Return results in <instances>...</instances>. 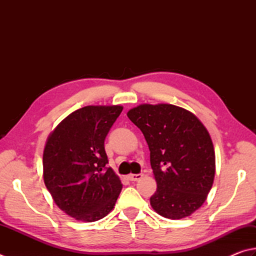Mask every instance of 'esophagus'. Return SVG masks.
Wrapping results in <instances>:
<instances>
[{
	"mask_svg": "<svg viewBox=\"0 0 256 256\" xmlns=\"http://www.w3.org/2000/svg\"><path fill=\"white\" fill-rule=\"evenodd\" d=\"M128 178L132 182H137L139 180H142V174H130V175L128 176Z\"/></svg>",
	"mask_w": 256,
	"mask_h": 256,
	"instance_id": "obj_1",
	"label": "esophagus"
}]
</instances>
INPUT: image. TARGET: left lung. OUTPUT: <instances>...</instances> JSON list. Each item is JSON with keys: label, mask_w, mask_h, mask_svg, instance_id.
I'll list each match as a JSON object with an SVG mask.
<instances>
[{"label": "left lung", "mask_w": 256, "mask_h": 256, "mask_svg": "<svg viewBox=\"0 0 256 256\" xmlns=\"http://www.w3.org/2000/svg\"><path fill=\"white\" fill-rule=\"evenodd\" d=\"M128 118L142 130L150 150L157 190L150 197L162 218L180 220L205 203L215 177V152L200 120L170 104H142Z\"/></svg>", "instance_id": "left-lung-1"}]
</instances>
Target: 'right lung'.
Segmentation results:
<instances>
[{"label": "right lung", "mask_w": 256, "mask_h": 256, "mask_svg": "<svg viewBox=\"0 0 256 256\" xmlns=\"http://www.w3.org/2000/svg\"><path fill=\"white\" fill-rule=\"evenodd\" d=\"M122 106H86L50 132L43 150V180L66 215L96 222L112 210L122 184L107 168L104 139Z\"/></svg>", "instance_id": "add662e5"}]
</instances>
